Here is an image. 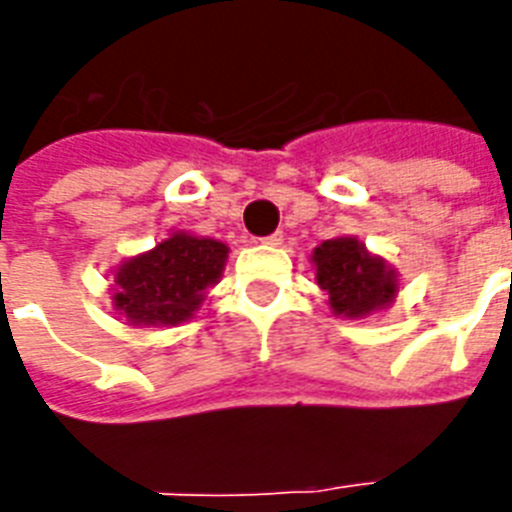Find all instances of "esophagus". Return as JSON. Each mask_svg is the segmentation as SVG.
Here are the masks:
<instances>
[{"label": "esophagus", "instance_id": "obj_1", "mask_svg": "<svg viewBox=\"0 0 512 512\" xmlns=\"http://www.w3.org/2000/svg\"><path fill=\"white\" fill-rule=\"evenodd\" d=\"M265 244V247H279L281 241H284V236L281 233H271V236H265V239H260Z\"/></svg>", "mask_w": 512, "mask_h": 512}]
</instances>
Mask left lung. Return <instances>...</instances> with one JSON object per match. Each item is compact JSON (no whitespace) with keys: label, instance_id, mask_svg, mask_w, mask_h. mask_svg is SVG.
Returning <instances> with one entry per match:
<instances>
[{"label":"left lung","instance_id":"left-lung-1","mask_svg":"<svg viewBox=\"0 0 512 512\" xmlns=\"http://www.w3.org/2000/svg\"><path fill=\"white\" fill-rule=\"evenodd\" d=\"M316 279L329 292V305L337 316L361 319L380 311L396 297V273L372 257L358 239H329L313 249Z\"/></svg>","mask_w":512,"mask_h":512}]
</instances>
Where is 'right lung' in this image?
<instances>
[{
  "mask_svg": "<svg viewBox=\"0 0 512 512\" xmlns=\"http://www.w3.org/2000/svg\"><path fill=\"white\" fill-rule=\"evenodd\" d=\"M228 247L215 239L175 233L148 255L132 257L116 271V308L130 324H180L217 284Z\"/></svg>",
  "mask_w": 512,
  "mask_h": 512,
  "instance_id": "right-lung-1",
  "label": "right lung"
}]
</instances>
